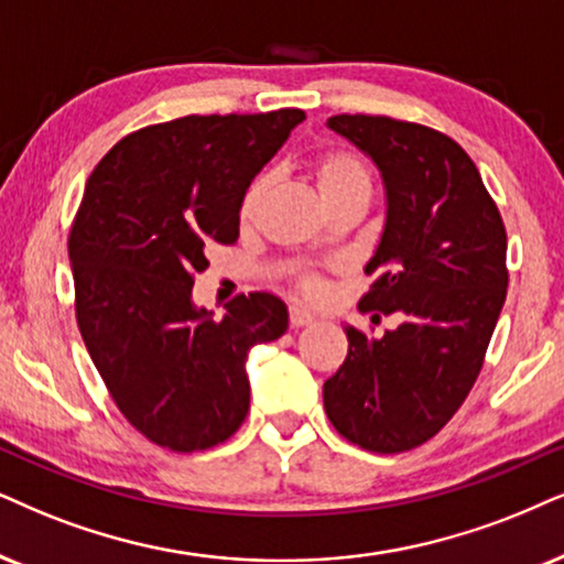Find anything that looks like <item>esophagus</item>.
<instances>
[{"mask_svg": "<svg viewBox=\"0 0 564 564\" xmlns=\"http://www.w3.org/2000/svg\"><path fill=\"white\" fill-rule=\"evenodd\" d=\"M289 323L294 325V327H304V325L315 323V317H312L306 310H302V306H291V310H289Z\"/></svg>", "mask_w": 564, "mask_h": 564, "instance_id": "obj_1", "label": "esophagus"}]
</instances>
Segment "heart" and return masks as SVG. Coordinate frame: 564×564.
<instances>
[{
	"instance_id": "b5f03b06",
	"label": "heart",
	"mask_w": 564,
	"mask_h": 564,
	"mask_svg": "<svg viewBox=\"0 0 564 564\" xmlns=\"http://www.w3.org/2000/svg\"><path fill=\"white\" fill-rule=\"evenodd\" d=\"M312 176H315L317 189L325 203H330V199L340 195H351V192H367V195L372 192V169H369V163L361 159L359 153L351 151V148H319V151L312 155ZM268 192L270 174H258L249 180L239 199L241 226H252L254 220H258ZM291 289L306 299H315L325 291V281L317 270L302 268L291 273Z\"/></svg>"
}]
</instances>
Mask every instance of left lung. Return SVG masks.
Instances as JSON below:
<instances>
[{"mask_svg":"<svg viewBox=\"0 0 564 564\" xmlns=\"http://www.w3.org/2000/svg\"><path fill=\"white\" fill-rule=\"evenodd\" d=\"M327 124L382 171L388 220L359 312L375 325L395 315L398 327H348L325 411L354 445L405 453L451 422L481 372L508 296V234L476 163L445 132L372 113Z\"/></svg>","mask_w":564,"mask_h":564,"instance_id":"left-lung-1","label":"left lung"}]
</instances>
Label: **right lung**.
<instances>
[{
	"label": "right lung",
	"mask_w": 564,
	"mask_h": 564,
	"mask_svg": "<svg viewBox=\"0 0 564 564\" xmlns=\"http://www.w3.org/2000/svg\"><path fill=\"white\" fill-rule=\"evenodd\" d=\"M304 119L302 109L189 113L148 124L93 169L69 229L75 317L122 416L174 453L216 447L249 411L247 351L281 338L265 291L213 319L192 306L216 245L239 239V199Z\"/></svg>",
	"instance_id": "add662e5"
}]
</instances>
